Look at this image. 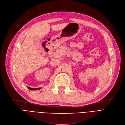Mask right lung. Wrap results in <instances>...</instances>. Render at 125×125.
I'll use <instances>...</instances> for the list:
<instances>
[{
    "instance_id": "add662e5",
    "label": "right lung",
    "mask_w": 125,
    "mask_h": 125,
    "mask_svg": "<svg viewBox=\"0 0 125 125\" xmlns=\"http://www.w3.org/2000/svg\"><path fill=\"white\" fill-rule=\"evenodd\" d=\"M29 89L31 90H39L41 89V88H30L28 87H27Z\"/></svg>"
}]
</instances>
